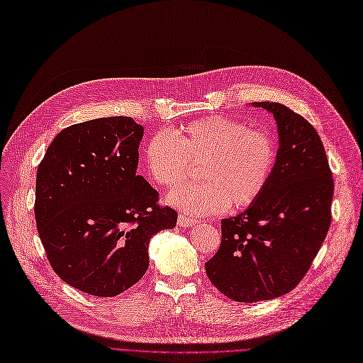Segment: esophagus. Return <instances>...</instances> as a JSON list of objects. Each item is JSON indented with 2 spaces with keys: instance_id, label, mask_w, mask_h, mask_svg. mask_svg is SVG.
<instances>
[{
  "instance_id": "obj_1",
  "label": "esophagus",
  "mask_w": 363,
  "mask_h": 363,
  "mask_svg": "<svg viewBox=\"0 0 363 363\" xmlns=\"http://www.w3.org/2000/svg\"><path fill=\"white\" fill-rule=\"evenodd\" d=\"M194 224H196L194 220L186 218L185 216H179V217H178V225H179V227H193Z\"/></svg>"
}]
</instances>
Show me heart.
Listing matches in <instances>:
<instances>
[{"label":"heart","mask_w":363,"mask_h":363,"mask_svg":"<svg viewBox=\"0 0 363 363\" xmlns=\"http://www.w3.org/2000/svg\"><path fill=\"white\" fill-rule=\"evenodd\" d=\"M143 163L160 186H173L200 164L197 184L170 191L167 202L186 216L206 217L227 208H247L262 196L277 163L269 133L250 130L240 121L212 116L179 130L157 133L143 147Z\"/></svg>","instance_id":"b5f03b06"}]
</instances>
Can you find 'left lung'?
<instances>
[{"label":"left lung","mask_w":363,"mask_h":363,"mask_svg":"<svg viewBox=\"0 0 363 363\" xmlns=\"http://www.w3.org/2000/svg\"><path fill=\"white\" fill-rule=\"evenodd\" d=\"M271 112L278 128L277 163L262 196L221 221V245L205 269L236 302L283 296L310 269L330 225L333 179L315 128L287 106L251 103Z\"/></svg>","instance_id":"8db88e82"}]
</instances>
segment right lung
<instances>
[{
  "label": "right lung",
  "mask_w": 363,
  "mask_h": 363,
  "mask_svg": "<svg viewBox=\"0 0 363 363\" xmlns=\"http://www.w3.org/2000/svg\"><path fill=\"white\" fill-rule=\"evenodd\" d=\"M143 127L128 116L64 128L35 178V223L52 269L91 296L125 291L150 266L151 238L177 225L138 174Z\"/></svg>",
  "instance_id": "1"
}]
</instances>
